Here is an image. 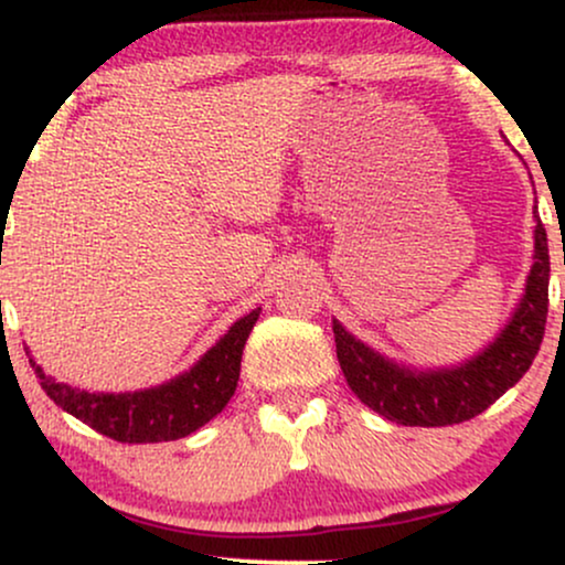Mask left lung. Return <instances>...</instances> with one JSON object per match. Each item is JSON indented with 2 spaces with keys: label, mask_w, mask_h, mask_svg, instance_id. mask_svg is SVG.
<instances>
[{
  "label": "left lung",
  "mask_w": 565,
  "mask_h": 565,
  "mask_svg": "<svg viewBox=\"0 0 565 565\" xmlns=\"http://www.w3.org/2000/svg\"><path fill=\"white\" fill-rule=\"evenodd\" d=\"M534 231V265L526 295L494 345L465 366L444 372H408L353 340L334 321L337 359L350 391L385 419L408 427H446L465 423L486 412L504 391H510L531 361L536 359L547 323L550 252L547 231L540 215Z\"/></svg>",
  "instance_id": "obj_1"
}]
</instances>
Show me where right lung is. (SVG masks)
<instances>
[{
	"label": "right lung",
	"mask_w": 565,
	"mask_h": 565,
	"mask_svg": "<svg viewBox=\"0 0 565 565\" xmlns=\"http://www.w3.org/2000/svg\"><path fill=\"white\" fill-rule=\"evenodd\" d=\"M257 316L260 310H252L242 321L233 323L228 334L191 372L153 391L121 395L84 393L47 377L34 359L29 361L42 391L63 412L74 414L100 436L119 440V444H161V440L191 436L193 430L223 412L236 391L242 350Z\"/></svg>",
	"instance_id": "obj_1"
}]
</instances>
